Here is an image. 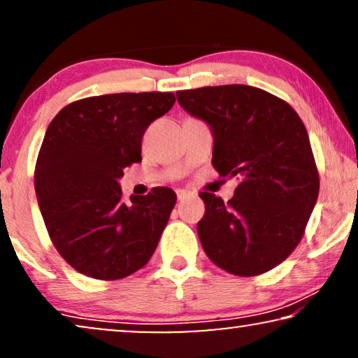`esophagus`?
<instances>
[{"label":"esophagus","instance_id":"34e87169","mask_svg":"<svg viewBox=\"0 0 358 358\" xmlns=\"http://www.w3.org/2000/svg\"><path fill=\"white\" fill-rule=\"evenodd\" d=\"M190 197H195V195L192 192H189V190H178V200H180V202Z\"/></svg>","mask_w":358,"mask_h":358}]
</instances>
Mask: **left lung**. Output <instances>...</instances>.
Listing matches in <instances>:
<instances>
[{"label":"left lung","mask_w":358,"mask_h":358,"mask_svg":"<svg viewBox=\"0 0 358 358\" xmlns=\"http://www.w3.org/2000/svg\"><path fill=\"white\" fill-rule=\"evenodd\" d=\"M178 102L213 135V168L238 179L228 203L202 192L200 243L234 275L271 271L300 243L320 192L308 131L285 101L244 85L178 91Z\"/></svg>","instance_id":"left-lung-1"}]
</instances>
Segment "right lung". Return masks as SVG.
Segmentation results:
<instances>
[{
  "mask_svg": "<svg viewBox=\"0 0 358 358\" xmlns=\"http://www.w3.org/2000/svg\"><path fill=\"white\" fill-rule=\"evenodd\" d=\"M174 102V92L86 97L63 107L48 125L36 195L53 244L78 272L117 280L153 256L174 190L155 187L125 202L119 179L127 166L140 163L145 130Z\"/></svg>",
  "mask_w": 358,
  "mask_h": 358,
  "instance_id": "1",
  "label": "right lung"
}]
</instances>
